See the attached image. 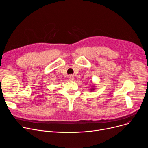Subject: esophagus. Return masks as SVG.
Here are the masks:
<instances>
[{"instance_id":"1","label":"esophagus","mask_w":148,"mask_h":148,"mask_svg":"<svg viewBox=\"0 0 148 148\" xmlns=\"http://www.w3.org/2000/svg\"><path fill=\"white\" fill-rule=\"evenodd\" d=\"M68 79L69 81H73L74 80V77L71 75H69V77H68Z\"/></svg>"}]
</instances>
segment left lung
<instances>
[{
	"instance_id": "obj_1",
	"label": "left lung",
	"mask_w": 148,
	"mask_h": 148,
	"mask_svg": "<svg viewBox=\"0 0 148 148\" xmlns=\"http://www.w3.org/2000/svg\"><path fill=\"white\" fill-rule=\"evenodd\" d=\"M95 86H94H94H92L91 88H90V91H94V90H95Z\"/></svg>"
}]
</instances>
